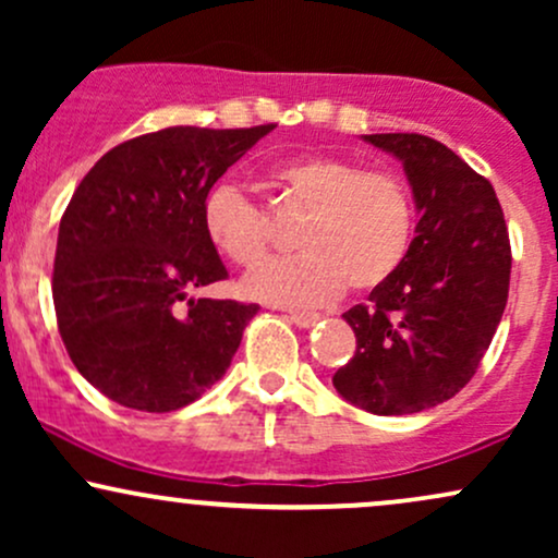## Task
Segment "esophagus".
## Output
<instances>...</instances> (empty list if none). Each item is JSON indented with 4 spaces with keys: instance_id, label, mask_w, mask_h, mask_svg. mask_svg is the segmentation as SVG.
I'll list each match as a JSON object with an SVG mask.
<instances>
[{
    "instance_id": "esophagus-1",
    "label": "esophagus",
    "mask_w": 558,
    "mask_h": 558,
    "mask_svg": "<svg viewBox=\"0 0 558 558\" xmlns=\"http://www.w3.org/2000/svg\"><path fill=\"white\" fill-rule=\"evenodd\" d=\"M319 317H323L319 312H288V319L296 323L299 328H310V325H315Z\"/></svg>"
}]
</instances>
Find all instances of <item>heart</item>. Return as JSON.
<instances>
[{
  "mask_svg": "<svg viewBox=\"0 0 558 558\" xmlns=\"http://www.w3.org/2000/svg\"><path fill=\"white\" fill-rule=\"evenodd\" d=\"M270 181L288 215H305L296 230L304 252L248 275V296L310 306L338 296L345 283L356 293L375 291L399 272L412 246L414 207L396 172L306 155L272 168ZM202 220L207 239L233 265L257 267L270 254V217L239 185H215L204 198Z\"/></svg>",
  "mask_w": 558,
  "mask_h": 558,
  "instance_id": "b5f03b06",
  "label": "heart"
}]
</instances>
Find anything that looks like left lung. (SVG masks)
<instances>
[{"instance_id":"left-lung-1","label":"left lung","mask_w":558,"mask_h":558,"mask_svg":"<svg viewBox=\"0 0 558 558\" xmlns=\"http://www.w3.org/2000/svg\"><path fill=\"white\" fill-rule=\"evenodd\" d=\"M364 141L399 157L420 222L399 272L343 319L356 351L332 375L367 412L417 414L462 390L496 336L509 299L511 243L488 178L422 133Z\"/></svg>"}]
</instances>
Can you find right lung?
<instances>
[{"label": "right lung", "mask_w": 558, "mask_h": 558, "mask_svg": "<svg viewBox=\"0 0 558 558\" xmlns=\"http://www.w3.org/2000/svg\"><path fill=\"white\" fill-rule=\"evenodd\" d=\"M272 128L144 133L107 151L70 198L52 275L57 328L78 373L120 407L175 412L230 367L259 304L191 296L228 278L202 209Z\"/></svg>", "instance_id": "add662e5"}]
</instances>
